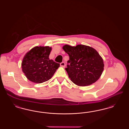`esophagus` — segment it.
Listing matches in <instances>:
<instances>
[{
    "instance_id": "esophagus-1",
    "label": "esophagus",
    "mask_w": 129,
    "mask_h": 129,
    "mask_svg": "<svg viewBox=\"0 0 129 129\" xmlns=\"http://www.w3.org/2000/svg\"><path fill=\"white\" fill-rule=\"evenodd\" d=\"M60 66H61V67H65V65H66L65 62H61V63L60 64Z\"/></svg>"
}]
</instances>
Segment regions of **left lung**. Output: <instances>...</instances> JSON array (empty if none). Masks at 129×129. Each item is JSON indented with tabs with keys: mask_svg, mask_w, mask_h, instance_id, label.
Segmentation results:
<instances>
[{
	"mask_svg": "<svg viewBox=\"0 0 129 129\" xmlns=\"http://www.w3.org/2000/svg\"><path fill=\"white\" fill-rule=\"evenodd\" d=\"M63 49L69 56V64L65 70L74 83L84 86L98 80L104 71V64L95 49L82 44L76 46L66 44Z\"/></svg>",
	"mask_w": 129,
	"mask_h": 129,
	"instance_id": "left-lung-1",
	"label": "left lung"
}]
</instances>
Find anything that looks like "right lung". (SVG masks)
<instances>
[{
	"label": "right lung",
	"mask_w": 129,
	"mask_h": 129,
	"mask_svg": "<svg viewBox=\"0 0 129 129\" xmlns=\"http://www.w3.org/2000/svg\"><path fill=\"white\" fill-rule=\"evenodd\" d=\"M51 47L36 46L28 52L22 62V71L31 82L42 83L49 80L60 66L49 58Z\"/></svg>",
	"instance_id": "1"
}]
</instances>
